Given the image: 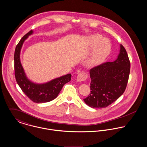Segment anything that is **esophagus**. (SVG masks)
I'll use <instances>...</instances> for the list:
<instances>
[{
  "instance_id": "34e87169",
  "label": "esophagus",
  "mask_w": 147,
  "mask_h": 147,
  "mask_svg": "<svg viewBox=\"0 0 147 147\" xmlns=\"http://www.w3.org/2000/svg\"><path fill=\"white\" fill-rule=\"evenodd\" d=\"M88 78V74L86 72H81L79 73L77 75V79L78 82L85 81Z\"/></svg>"
}]
</instances>
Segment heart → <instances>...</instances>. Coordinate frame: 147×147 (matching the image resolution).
Returning <instances> with one entry per match:
<instances>
[{
	"mask_svg": "<svg viewBox=\"0 0 147 147\" xmlns=\"http://www.w3.org/2000/svg\"><path fill=\"white\" fill-rule=\"evenodd\" d=\"M99 34H93L90 37L91 48L94 50L92 55L87 60L89 66H95L102 62L109 55L111 50L110 43L108 40L102 38Z\"/></svg>",
	"mask_w": 147,
	"mask_h": 147,
	"instance_id": "b5f03b06",
	"label": "heart"
}]
</instances>
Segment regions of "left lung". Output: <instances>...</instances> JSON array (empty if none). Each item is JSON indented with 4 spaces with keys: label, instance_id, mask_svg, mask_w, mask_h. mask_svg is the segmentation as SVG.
Instances as JSON below:
<instances>
[{
    "label": "left lung",
    "instance_id": "obj_1",
    "mask_svg": "<svg viewBox=\"0 0 147 147\" xmlns=\"http://www.w3.org/2000/svg\"><path fill=\"white\" fill-rule=\"evenodd\" d=\"M130 70L127 52L120 45V54L113 62H106L90 70V93L83 99L92 108H105L116 101L126 88Z\"/></svg>",
    "mask_w": 147,
    "mask_h": 147
}]
</instances>
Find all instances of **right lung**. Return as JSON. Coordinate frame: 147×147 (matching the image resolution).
Segmentation results:
<instances>
[{"instance_id": "1", "label": "right lung", "mask_w": 147, "mask_h": 147, "mask_svg": "<svg viewBox=\"0 0 147 147\" xmlns=\"http://www.w3.org/2000/svg\"><path fill=\"white\" fill-rule=\"evenodd\" d=\"M32 30L26 34L16 46L14 55V75L17 84L23 93L36 103H44L55 99L63 86L71 80V74L60 77L46 83L38 84L30 81L26 76L20 61V51L24 41L32 34Z\"/></svg>"}]
</instances>
